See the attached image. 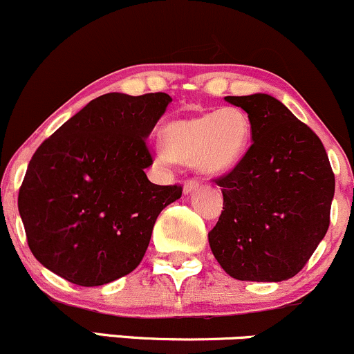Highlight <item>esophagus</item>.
Here are the masks:
<instances>
[{
	"mask_svg": "<svg viewBox=\"0 0 354 354\" xmlns=\"http://www.w3.org/2000/svg\"><path fill=\"white\" fill-rule=\"evenodd\" d=\"M198 186H200V183H198L196 180H188L185 183V186H183V191H185V194L193 193V191L196 189Z\"/></svg>",
	"mask_w": 354,
	"mask_h": 354,
	"instance_id": "obj_1",
	"label": "esophagus"
}]
</instances>
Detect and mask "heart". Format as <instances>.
I'll return each mask as SVG.
<instances>
[{"mask_svg":"<svg viewBox=\"0 0 354 354\" xmlns=\"http://www.w3.org/2000/svg\"><path fill=\"white\" fill-rule=\"evenodd\" d=\"M250 138V118L236 106L183 116L161 129L166 156L160 160L194 163L205 174H223L241 161Z\"/></svg>","mask_w":354,"mask_h":354,"instance_id":"obj_1","label":"heart"}]
</instances>
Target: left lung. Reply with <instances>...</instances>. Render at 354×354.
<instances>
[{
  "mask_svg": "<svg viewBox=\"0 0 354 354\" xmlns=\"http://www.w3.org/2000/svg\"><path fill=\"white\" fill-rule=\"evenodd\" d=\"M225 100L248 113L253 143L216 180L223 211L209 248L231 278L284 281L326 234L335 174L319 138L281 101L265 93Z\"/></svg>",
  "mask_w": 354,
  "mask_h": 354,
  "instance_id": "8db88e82",
  "label": "left lung"
}]
</instances>
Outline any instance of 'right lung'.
I'll use <instances>...</instances> for the list:
<instances>
[{"label":"right lung","mask_w":354,"mask_h":354,"mask_svg":"<svg viewBox=\"0 0 354 354\" xmlns=\"http://www.w3.org/2000/svg\"><path fill=\"white\" fill-rule=\"evenodd\" d=\"M171 103L166 93H108L43 141L18 194L28 246L44 268L80 286L131 273L158 214L181 186L153 185L146 140Z\"/></svg>","instance_id":"obj_1"}]
</instances>
